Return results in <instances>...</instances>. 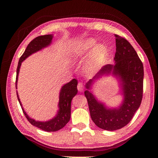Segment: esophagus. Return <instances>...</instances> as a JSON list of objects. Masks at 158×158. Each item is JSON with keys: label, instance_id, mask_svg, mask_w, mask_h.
<instances>
[{"label": "esophagus", "instance_id": "34e87169", "mask_svg": "<svg viewBox=\"0 0 158 158\" xmlns=\"http://www.w3.org/2000/svg\"><path fill=\"white\" fill-rule=\"evenodd\" d=\"M77 90H78L80 92L83 91V90H84V85H83V83H81V82H80V83H78V84H77Z\"/></svg>", "mask_w": 158, "mask_h": 158}]
</instances>
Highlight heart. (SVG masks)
<instances>
[{"label": "heart", "instance_id": "heart-1", "mask_svg": "<svg viewBox=\"0 0 158 158\" xmlns=\"http://www.w3.org/2000/svg\"><path fill=\"white\" fill-rule=\"evenodd\" d=\"M95 45H96V42L94 40H88L81 50L79 52L77 56L83 55V54L90 52ZM106 54L107 49L105 46L101 44L96 46L94 48L91 55L90 56L89 59L84 64L83 68V72L88 75H91L96 73L98 70V69L101 68L103 60L106 57Z\"/></svg>", "mask_w": 158, "mask_h": 158}]
</instances>
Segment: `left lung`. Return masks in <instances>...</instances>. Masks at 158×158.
<instances>
[{
	"mask_svg": "<svg viewBox=\"0 0 158 158\" xmlns=\"http://www.w3.org/2000/svg\"><path fill=\"white\" fill-rule=\"evenodd\" d=\"M116 52L115 65L108 64L103 66L96 77L112 71L122 81L124 100L117 109H108L98 102L91 93L85 91L93 122L99 128L108 131L121 129L128 124L141 104L143 96V64L137 52L126 39L115 34ZM92 80L86 88H89Z\"/></svg>",
	"mask_w": 158,
	"mask_h": 158,
	"instance_id": "1",
	"label": "left lung"
}]
</instances>
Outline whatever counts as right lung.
<instances>
[{
  "label": "right lung",
  "instance_id": "obj_1",
  "mask_svg": "<svg viewBox=\"0 0 158 158\" xmlns=\"http://www.w3.org/2000/svg\"><path fill=\"white\" fill-rule=\"evenodd\" d=\"M52 40V35L51 34H47V35L39 36L37 37L34 38L31 42L28 44L24 52L21 56L19 59L18 67L16 69V87L17 83V80H18V75L19 73V69H20L21 62L24 60L26 58L31 55V54L36 52L40 49H42L50 44ZM77 80L75 78L73 79L70 83H67L62 88L60 94V102H59V111H58L57 115L55 118L51 119L50 121L45 122H36V121L32 119L27 115L23 107L21 106V103L19 100L18 94H17V98L20 103L21 109H22L23 113L24 114L27 120L31 123V124L34 127H38L40 129H42L45 131H56L60 130L68 124L70 118V111H71V101L73 97L77 94Z\"/></svg>",
  "mask_w": 158,
  "mask_h": 158
}]
</instances>
